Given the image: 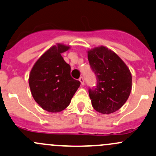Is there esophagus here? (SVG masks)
Segmentation results:
<instances>
[{"label": "esophagus", "mask_w": 156, "mask_h": 156, "mask_svg": "<svg viewBox=\"0 0 156 156\" xmlns=\"http://www.w3.org/2000/svg\"><path fill=\"white\" fill-rule=\"evenodd\" d=\"M79 81H81V85H83V84H84V80H83V77H81V78H79Z\"/></svg>", "instance_id": "obj_1"}]
</instances>
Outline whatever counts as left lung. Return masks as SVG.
<instances>
[{
    "mask_svg": "<svg viewBox=\"0 0 156 156\" xmlns=\"http://www.w3.org/2000/svg\"><path fill=\"white\" fill-rule=\"evenodd\" d=\"M88 60L96 78V84L89 87L92 105L104 114L122 107L132 90V75L127 66L114 51L104 46L88 51Z\"/></svg>",
    "mask_w": 156,
    "mask_h": 156,
    "instance_id": "1",
    "label": "left lung"
}]
</instances>
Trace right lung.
<instances>
[{"label":"right lung","mask_w":156,"mask_h":156,"mask_svg":"<svg viewBox=\"0 0 156 156\" xmlns=\"http://www.w3.org/2000/svg\"><path fill=\"white\" fill-rule=\"evenodd\" d=\"M69 48L58 44L50 48L36 62L30 71L29 86L34 100L48 112L68 107L81 82L72 78L71 67L61 54Z\"/></svg>","instance_id":"right-lung-1"}]
</instances>
